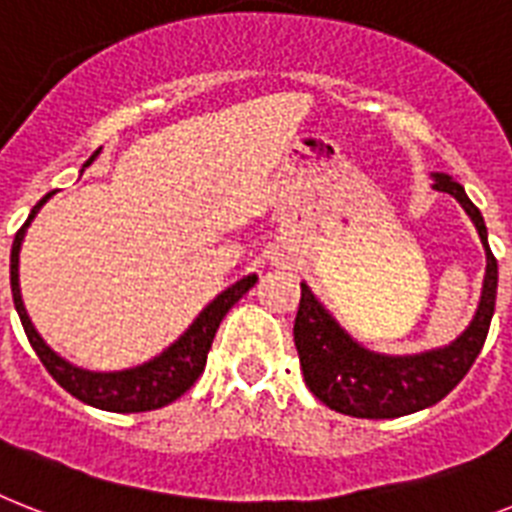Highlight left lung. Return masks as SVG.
<instances>
[{
    "label": "left lung",
    "instance_id": "left-lung-1",
    "mask_svg": "<svg viewBox=\"0 0 512 512\" xmlns=\"http://www.w3.org/2000/svg\"><path fill=\"white\" fill-rule=\"evenodd\" d=\"M434 189L447 191L458 199L484 242L486 276L479 310L473 315L471 326L450 347L423 355L386 357L352 342L350 334H344V328L323 310L307 284H302L294 318L299 365L305 373L307 389L336 413L352 418H400L436 405L463 381L484 347L497 299V260L486 244L484 218L463 186L450 176L434 173Z\"/></svg>",
    "mask_w": 512,
    "mask_h": 512
}]
</instances>
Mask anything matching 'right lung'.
Listing matches in <instances>:
<instances>
[{
  "instance_id": "obj_1",
  "label": "right lung",
  "mask_w": 512,
  "mask_h": 512,
  "mask_svg": "<svg viewBox=\"0 0 512 512\" xmlns=\"http://www.w3.org/2000/svg\"><path fill=\"white\" fill-rule=\"evenodd\" d=\"M94 160V157H91ZM89 160V162H91ZM86 162V165H89ZM83 165V168H86ZM49 199V194L41 199L39 205L33 207L28 220L20 226L12 242V255H10V286H12V299H15V310L20 315V323L26 328L28 342H31L33 352L39 355L44 368L57 384L70 392L76 400L86 402L99 410H110V413H144V410H157V407L170 405L178 400L181 394L189 392L191 384L202 376L207 363V352L213 347L215 331H218L220 321L226 318L231 307L244 297V294L255 286L257 276H247L242 281H236L234 286H228L226 292H220L210 305L199 313V318L186 328V334L178 339L176 344H170L168 350L162 352L160 357L149 360V363L139 365V368H128V371H115V373H94L83 371L70 365L68 360H62L57 352L47 347V342L36 334L31 318H28L23 299H20V284H18V260H20V244L26 236L28 223L33 215L39 213V207Z\"/></svg>"
}]
</instances>
